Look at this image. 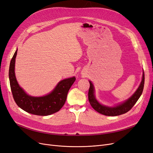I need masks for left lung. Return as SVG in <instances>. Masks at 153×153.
I'll use <instances>...</instances> for the list:
<instances>
[{"label":"left lung","instance_id":"1","mask_svg":"<svg viewBox=\"0 0 153 153\" xmlns=\"http://www.w3.org/2000/svg\"><path fill=\"white\" fill-rule=\"evenodd\" d=\"M144 72H143L142 82L135 93L128 100L125 101L124 102L115 106H113V107L101 105L97 101L94 95V85L92 84V83L89 81L90 87L89 89V92H88V98H89V103L92 106V107L96 111H97L100 114L107 115V116H117V115L126 113L129 110L131 109V108L135 105L138 100L140 97L143 89V86H144Z\"/></svg>","mask_w":153,"mask_h":153}]
</instances>
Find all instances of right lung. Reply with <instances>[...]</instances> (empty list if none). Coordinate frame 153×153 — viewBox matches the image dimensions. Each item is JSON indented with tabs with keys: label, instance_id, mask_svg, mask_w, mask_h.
I'll use <instances>...</instances> for the list:
<instances>
[{
	"label": "right lung",
	"instance_id": "add662e5",
	"mask_svg": "<svg viewBox=\"0 0 153 153\" xmlns=\"http://www.w3.org/2000/svg\"><path fill=\"white\" fill-rule=\"evenodd\" d=\"M17 50L14 53L9 69L10 87L16 105L25 112L37 115H49L60 110L66 102L68 92L75 82V76L59 82L55 89L47 95L34 97L27 94L18 85L15 73Z\"/></svg>",
	"mask_w": 153,
	"mask_h": 153
}]
</instances>
